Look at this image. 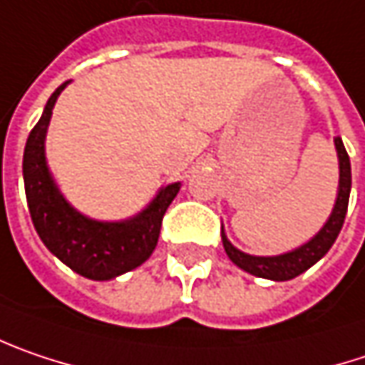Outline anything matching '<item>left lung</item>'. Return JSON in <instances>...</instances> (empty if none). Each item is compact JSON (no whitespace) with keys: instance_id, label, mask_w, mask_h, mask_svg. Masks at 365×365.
Instances as JSON below:
<instances>
[{"instance_id":"obj_1","label":"left lung","mask_w":365,"mask_h":365,"mask_svg":"<svg viewBox=\"0 0 365 365\" xmlns=\"http://www.w3.org/2000/svg\"><path fill=\"white\" fill-rule=\"evenodd\" d=\"M336 146V157H339V192H336V202L332 208L329 221L324 227L312 237L308 244L295 247L287 254H279V256H250L246 252L237 250L229 240H227L225 231L221 227V240L225 247L227 256L231 258L233 264L246 270L254 277L260 279H270V281H289L295 279L297 274L306 272L312 264H316L334 244L345 215H347V204H349V192H351V163L349 155L343 146V140L334 138Z\"/></svg>"}]
</instances>
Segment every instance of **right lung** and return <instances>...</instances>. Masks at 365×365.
Returning a JSON list of instances; mask_svg holds the SVG:
<instances>
[{
  "mask_svg": "<svg viewBox=\"0 0 365 365\" xmlns=\"http://www.w3.org/2000/svg\"><path fill=\"white\" fill-rule=\"evenodd\" d=\"M66 86L68 82L49 97L26 140L22 161L26 202L34 229L51 254L86 279L109 281L148 260L159 242L163 217L180 192V183L161 187L153 202L128 221H95L78 212L57 190L45 159V136L53 105Z\"/></svg>",
  "mask_w": 365,
  "mask_h": 365,
  "instance_id": "1",
  "label": "right lung"
}]
</instances>
